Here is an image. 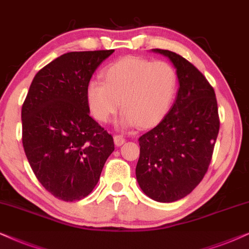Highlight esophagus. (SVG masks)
<instances>
[{
	"label": "esophagus",
	"mask_w": 249,
	"mask_h": 249,
	"mask_svg": "<svg viewBox=\"0 0 249 249\" xmlns=\"http://www.w3.org/2000/svg\"><path fill=\"white\" fill-rule=\"evenodd\" d=\"M114 142L117 147H121L122 144L125 143V138L123 135H115L114 137Z\"/></svg>",
	"instance_id": "1"
}]
</instances>
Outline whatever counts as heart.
<instances>
[{
    "label": "heart",
    "mask_w": 249,
    "mask_h": 249,
    "mask_svg": "<svg viewBox=\"0 0 249 249\" xmlns=\"http://www.w3.org/2000/svg\"><path fill=\"white\" fill-rule=\"evenodd\" d=\"M104 77L105 82L92 79L86 86L89 108L95 119L107 123L121 105L122 127L157 124L170 108L177 89V74L170 64L137 57L119 59L106 69Z\"/></svg>",
    "instance_id": "1"
}]
</instances>
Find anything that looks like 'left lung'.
Segmentation results:
<instances>
[{"label": "left lung", "mask_w": 249, "mask_h": 249, "mask_svg": "<svg viewBox=\"0 0 249 249\" xmlns=\"http://www.w3.org/2000/svg\"><path fill=\"white\" fill-rule=\"evenodd\" d=\"M152 51L170 59L177 68L180 88L163 121L139 138L135 174L148 197L172 203L190 194L206 174L220 119L214 89L206 77L175 52Z\"/></svg>", "instance_id": "1"}]
</instances>
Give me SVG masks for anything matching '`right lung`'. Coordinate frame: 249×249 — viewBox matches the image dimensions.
<instances>
[{
	"instance_id": "add662e5",
	"label": "right lung",
	"mask_w": 249,
	"mask_h": 249,
	"mask_svg": "<svg viewBox=\"0 0 249 249\" xmlns=\"http://www.w3.org/2000/svg\"><path fill=\"white\" fill-rule=\"evenodd\" d=\"M114 50L68 52L33 79L21 109L22 145L35 177L58 199L81 200L97 185L114 139L90 116L86 86Z\"/></svg>"
}]
</instances>
